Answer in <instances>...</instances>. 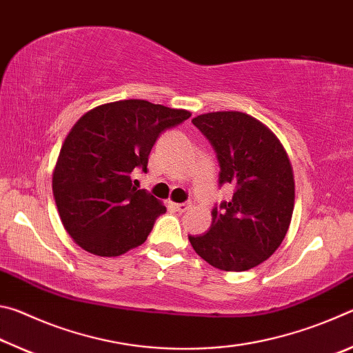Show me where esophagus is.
I'll return each instance as SVG.
<instances>
[{"label":"esophagus","instance_id":"esophagus-1","mask_svg":"<svg viewBox=\"0 0 353 353\" xmlns=\"http://www.w3.org/2000/svg\"><path fill=\"white\" fill-rule=\"evenodd\" d=\"M171 207L174 208L176 212H179V213H183V212H187L191 205L188 204V202H181V204H171Z\"/></svg>","mask_w":353,"mask_h":353}]
</instances>
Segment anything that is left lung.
Returning <instances> with one entry per match:
<instances>
[{
    "label": "left lung",
    "mask_w": 353,
    "mask_h": 353,
    "mask_svg": "<svg viewBox=\"0 0 353 353\" xmlns=\"http://www.w3.org/2000/svg\"><path fill=\"white\" fill-rule=\"evenodd\" d=\"M219 163V187L234 194L212 210L204 235H188L201 259L221 271H248L276 252L294 208V177L282 143L265 124L243 112L193 118Z\"/></svg>",
    "instance_id": "8db88e82"
}]
</instances>
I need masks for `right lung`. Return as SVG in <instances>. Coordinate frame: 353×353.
<instances>
[{
    "mask_svg": "<svg viewBox=\"0 0 353 353\" xmlns=\"http://www.w3.org/2000/svg\"><path fill=\"white\" fill-rule=\"evenodd\" d=\"M182 109L126 99L87 112L70 130L52 174V193L65 230L87 250L117 256L140 246L166 212L132 171L148 172L152 146L166 129L188 119Z\"/></svg>",
    "mask_w": 353,
    "mask_h": 353,
    "instance_id": "obj_1",
    "label": "right lung"
}]
</instances>
